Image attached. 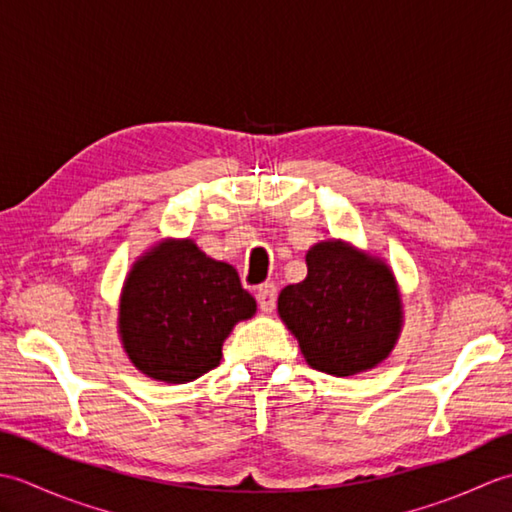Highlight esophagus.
<instances>
[{"mask_svg": "<svg viewBox=\"0 0 512 512\" xmlns=\"http://www.w3.org/2000/svg\"><path fill=\"white\" fill-rule=\"evenodd\" d=\"M277 301V286L275 284H264L257 290V303L264 312H273Z\"/></svg>", "mask_w": 512, "mask_h": 512, "instance_id": "obj_1", "label": "esophagus"}]
</instances>
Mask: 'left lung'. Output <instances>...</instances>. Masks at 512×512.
<instances>
[{"mask_svg":"<svg viewBox=\"0 0 512 512\" xmlns=\"http://www.w3.org/2000/svg\"><path fill=\"white\" fill-rule=\"evenodd\" d=\"M306 264L308 277L279 292L277 310L308 365L354 376L383 363L402 328L391 268L341 239L314 244Z\"/></svg>","mask_w":512,"mask_h":512,"instance_id":"obj_1","label":"left lung"}]
</instances>
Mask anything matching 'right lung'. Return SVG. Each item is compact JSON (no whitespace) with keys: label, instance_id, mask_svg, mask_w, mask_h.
<instances>
[{"label":"right lung","instance_id":"add662e5","mask_svg":"<svg viewBox=\"0 0 512 512\" xmlns=\"http://www.w3.org/2000/svg\"><path fill=\"white\" fill-rule=\"evenodd\" d=\"M255 310L231 264L206 257L191 239H165L129 270L118 334L140 372L182 385L220 365L226 336Z\"/></svg>","mask_w":512,"mask_h":512}]
</instances>
